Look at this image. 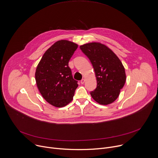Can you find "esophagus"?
I'll list each match as a JSON object with an SVG mask.
<instances>
[{"instance_id":"34e87169","label":"esophagus","mask_w":158,"mask_h":158,"mask_svg":"<svg viewBox=\"0 0 158 158\" xmlns=\"http://www.w3.org/2000/svg\"><path fill=\"white\" fill-rule=\"evenodd\" d=\"M85 79H82L81 81V83L82 84H83L85 82Z\"/></svg>"}]
</instances>
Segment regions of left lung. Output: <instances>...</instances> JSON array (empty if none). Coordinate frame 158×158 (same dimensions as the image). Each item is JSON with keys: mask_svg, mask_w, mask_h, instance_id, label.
Wrapping results in <instances>:
<instances>
[{"mask_svg": "<svg viewBox=\"0 0 158 158\" xmlns=\"http://www.w3.org/2000/svg\"><path fill=\"white\" fill-rule=\"evenodd\" d=\"M80 48L90 60L95 74L97 85L90 92L92 97L101 105L112 103L119 96L126 81L123 64L113 51L102 43H89Z\"/></svg>", "mask_w": 158, "mask_h": 158, "instance_id": "1", "label": "left lung"}]
</instances>
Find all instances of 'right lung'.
Listing matches in <instances>:
<instances>
[{"mask_svg":"<svg viewBox=\"0 0 158 158\" xmlns=\"http://www.w3.org/2000/svg\"><path fill=\"white\" fill-rule=\"evenodd\" d=\"M77 47L74 42L59 40L46 51L36 67L37 87L46 101L56 107L70 103L78 87L68 66Z\"/></svg>","mask_w":158,"mask_h":158,"instance_id":"add662e5","label":"right lung"}]
</instances>
